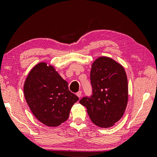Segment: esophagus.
<instances>
[{
  "mask_svg": "<svg viewBox=\"0 0 157 157\" xmlns=\"http://www.w3.org/2000/svg\"><path fill=\"white\" fill-rule=\"evenodd\" d=\"M76 95H77V96H78V98H80V97L82 96V91H78V92L76 94Z\"/></svg>",
  "mask_w": 157,
  "mask_h": 157,
  "instance_id": "esophagus-1",
  "label": "esophagus"
}]
</instances>
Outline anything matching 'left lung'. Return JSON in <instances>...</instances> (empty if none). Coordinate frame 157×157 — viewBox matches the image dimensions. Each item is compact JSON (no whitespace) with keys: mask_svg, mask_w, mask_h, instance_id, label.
I'll return each mask as SVG.
<instances>
[{"mask_svg":"<svg viewBox=\"0 0 157 157\" xmlns=\"http://www.w3.org/2000/svg\"><path fill=\"white\" fill-rule=\"evenodd\" d=\"M93 95L79 103L86 107L91 121L102 128L112 127L123 117L128 101V84L123 66L107 57H100L92 63Z\"/></svg>","mask_w":157,"mask_h":157,"instance_id":"8db88e82","label":"left lung"}]
</instances>
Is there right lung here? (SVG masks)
<instances>
[{
  "instance_id": "obj_1",
  "label": "right lung",
  "mask_w": 157,
  "mask_h": 157,
  "mask_svg": "<svg viewBox=\"0 0 157 157\" xmlns=\"http://www.w3.org/2000/svg\"><path fill=\"white\" fill-rule=\"evenodd\" d=\"M26 102L36 119L57 127L69 117L79 98L68 90V83L52 66L37 63L29 73L23 87Z\"/></svg>"
}]
</instances>
